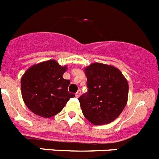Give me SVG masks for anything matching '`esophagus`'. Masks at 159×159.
<instances>
[{
  "label": "esophagus",
  "instance_id": "1",
  "mask_svg": "<svg viewBox=\"0 0 159 159\" xmlns=\"http://www.w3.org/2000/svg\"><path fill=\"white\" fill-rule=\"evenodd\" d=\"M80 95H81V91L80 90L77 91V93H75V96H76V97H79Z\"/></svg>",
  "mask_w": 159,
  "mask_h": 159
}]
</instances>
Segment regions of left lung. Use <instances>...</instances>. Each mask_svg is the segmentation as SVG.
I'll return each mask as SVG.
<instances>
[{"mask_svg":"<svg viewBox=\"0 0 159 159\" xmlns=\"http://www.w3.org/2000/svg\"><path fill=\"white\" fill-rule=\"evenodd\" d=\"M88 92L79 97L83 114L93 125L108 124L121 113L129 85L117 68L103 63L86 67Z\"/></svg>","mask_w":159,"mask_h":159,"instance_id":"obj_1","label":"left lung"}]
</instances>
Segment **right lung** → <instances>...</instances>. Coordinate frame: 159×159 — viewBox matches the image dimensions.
<instances>
[{
	"label": "right lung",
	"instance_id": "right-lung-1",
	"mask_svg": "<svg viewBox=\"0 0 159 159\" xmlns=\"http://www.w3.org/2000/svg\"><path fill=\"white\" fill-rule=\"evenodd\" d=\"M66 66L55 60L34 65L21 80V95L34 113L48 118L58 114L75 94L68 92L70 80L63 78Z\"/></svg>",
	"mask_w": 159,
	"mask_h": 159
}]
</instances>
